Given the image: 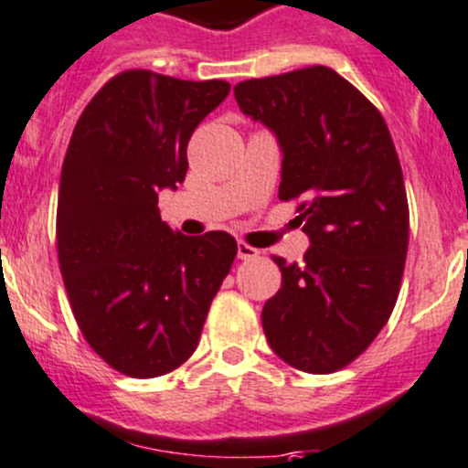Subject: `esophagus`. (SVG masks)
I'll return each instance as SVG.
<instances>
[{
    "label": "esophagus",
    "mask_w": 468,
    "mask_h": 468,
    "mask_svg": "<svg viewBox=\"0 0 468 468\" xmlns=\"http://www.w3.org/2000/svg\"><path fill=\"white\" fill-rule=\"evenodd\" d=\"M261 256V251L258 249H253L251 244L247 242H238V258L239 261H253V258Z\"/></svg>",
    "instance_id": "1"
}]
</instances>
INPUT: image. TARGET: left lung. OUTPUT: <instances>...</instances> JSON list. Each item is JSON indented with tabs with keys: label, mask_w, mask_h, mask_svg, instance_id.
Segmentation results:
<instances>
[{
	"label": "left lung",
	"mask_w": 468,
	"mask_h": 468,
	"mask_svg": "<svg viewBox=\"0 0 468 468\" xmlns=\"http://www.w3.org/2000/svg\"><path fill=\"white\" fill-rule=\"evenodd\" d=\"M244 115L282 149L278 199L299 201L303 262L273 256L282 285L262 308L269 346L308 374L367 351L399 299L410 210L399 154L380 111L324 65L233 88Z\"/></svg>",
	"instance_id": "left-lung-1"
}]
</instances>
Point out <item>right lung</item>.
Masks as SVG:
<instances>
[{
	"instance_id": "right-lung-1",
	"label": "right lung",
	"mask_w": 468,
	"mask_h": 468,
	"mask_svg": "<svg viewBox=\"0 0 468 468\" xmlns=\"http://www.w3.org/2000/svg\"><path fill=\"white\" fill-rule=\"evenodd\" d=\"M230 83L126 69L74 126L56 210L58 264L74 319L106 365L155 378L195 353L238 242L160 219L158 192L187 172V143Z\"/></svg>"
}]
</instances>
